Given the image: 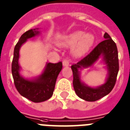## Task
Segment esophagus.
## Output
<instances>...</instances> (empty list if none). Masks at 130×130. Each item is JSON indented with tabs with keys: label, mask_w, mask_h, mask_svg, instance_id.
<instances>
[{
	"label": "esophagus",
	"mask_w": 130,
	"mask_h": 130,
	"mask_svg": "<svg viewBox=\"0 0 130 130\" xmlns=\"http://www.w3.org/2000/svg\"><path fill=\"white\" fill-rule=\"evenodd\" d=\"M63 65L64 67H66V66H69V61L68 60H67V59H64L63 61Z\"/></svg>",
	"instance_id": "1"
}]
</instances>
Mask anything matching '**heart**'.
Returning <instances> with one entry per match:
<instances>
[{
    "label": "heart",
    "mask_w": 130,
    "mask_h": 130,
    "mask_svg": "<svg viewBox=\"0 0 130 130\" xmlns=\"http://www.w3.org/2000/svg\"><path fill=\"white\" fill-rule=\"evenodd\" d=\"M94 40L95 37L92 34L85 33L82 31H76L64 36L58 44L62 47L74 46L73 55L81 56L88 51L93 45Z\"/></svg>",
    "instance_id": "b5f03b06"
}]
</instances>
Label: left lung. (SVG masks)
Wrapping results in <instances>:
<instances>
[{
	"label": "left lung",
	"instance_id": "obj_1",
	"mask_svg": "<svg viewBox=\"0 0 130 130\" xmlns=\"http://www.w3.org/2000/svg\"><path fill=\"white\" fill-rule=\"evenodd\" d=\"M105 40L98 44L89 54L71 66L73 74V87L75 93L81 99L87 101H95L109 94L115 85L119 70L118 50L117 45L107 32ZM102 56L107 65L108 75L105 84L97 88H91L81 82L79 70L93 64Z\"/></svg>",
	"mask_w": 130,
	"mask_h": 130
}]
</instances>
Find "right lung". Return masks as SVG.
I'll return each mask as SVG.
<instances>
[{"label":"right lung","mask_w":130,"mask_h":130,"mask_svg":"<svg viewBox=\"0 0 130 130\" xmlns=\"http://www.w3.org/2000/svg\"><path fill=\"white\" fill-rule=\"evenodd\" d=\"M37 29H30L26 31L20 37L15 45L13 51V57L12 63V73L14 85L18 92L25 98L35 103L46 101L52 96L56 80L59 73L62 69V63H46L44 72L33 80L24 78L20 74L19 65L20 49L27 39L35 37L39 34Z\"/></svg>","instance_id":"obj_1"}]
</instances>
